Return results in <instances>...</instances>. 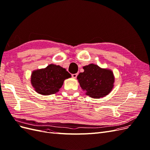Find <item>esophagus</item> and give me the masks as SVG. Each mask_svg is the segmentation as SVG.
<instances>
[{"mask_svg":"<svg viewBox=\"0 0 150 150\" xmlns=\"http://www.w3.org/2000/svg\"><path fill=\"white\" fill-rule=\"evenodd\" d=\"M77 75H78V74H72V75H71V76H72V77L74 78V79H76Z\"/></svg>","mask_w":150,"mask_h":150,"instance_id":"34e87169","label":"esophagus"}]
</instances>
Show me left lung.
I'll return each mask as SVG.
<instances>
[{
	"label": "left lung",
	"mask_w": 150,
	"mask_h": 150,
	"mask_svg": "<svg viewBox=\"0 0 150 150\" xmlns=\"http://www.w3.org/2000/svg\"><path fill=\"white\" fill-rule=\"evenodd\" d=\"M83 68L84 71L79 74L77 79L87 96L99 99L111 92L115 82L113 73L111 70L100 68L93 64Z\"/></svg>",
	"instance_id": "1"
}]
</instances>
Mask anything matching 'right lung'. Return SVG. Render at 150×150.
Returning <instances> with one entry per match:
<instances>
[{"mask_svg":"<svg viewBox=\"0 0 150 150\" xmlns=\"http://www.w3.org/2000/svg\"><path fill=\"white\" fill-rule=\"evenodd\" d=\"M70 77L71 75L66 69L50 64L46 68L32 71L30 82L37 93L48 96L57 93L64 81Z\"/></svg>","mask_w":150,"mask_h":150,"instance_id":"obj_1","label":"right lung"}]
</instances>
